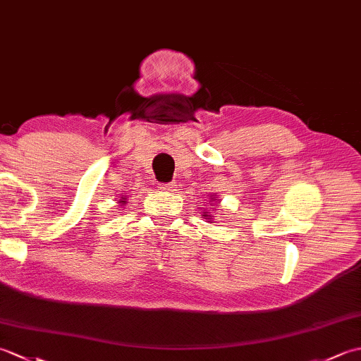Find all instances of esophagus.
Returning a JSON list of instances; mask_svg holds the SVG:
<instances>
[{
    "label": "esophagus",
    "mask_w": 361,
    "mask_h": 361,
    "mask_svg": "<svg viewBox=\"0 0 361 361\" xmlns=\"http://www.w3.org/2000/svg\"><path fill=\"white\" fill-rule=\"evenodd\" d=\"M161 190H173L175 189V185H171V183H161V185L158 186Z\"/></svg>",
    "instance_id": "obj_1"
}]
</instances>
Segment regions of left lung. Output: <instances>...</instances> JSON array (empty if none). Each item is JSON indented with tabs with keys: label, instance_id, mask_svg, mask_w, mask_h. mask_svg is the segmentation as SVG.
<instances>
[{
	"label": "left lung",
	"instance_id": "obj_1",
	"mask_svg": "<svg viewBox=\"0 0 361 361\" xmlns=\"http://www.w3.org/2000/svg\"><path fill=\"white\" fill-rule=\"evenodd\" d=\"M204 217H209V216H208V212H204Z\"/></svg>",
	"mask_w": 361,
	"mask_h": 361
}]
</instances>
